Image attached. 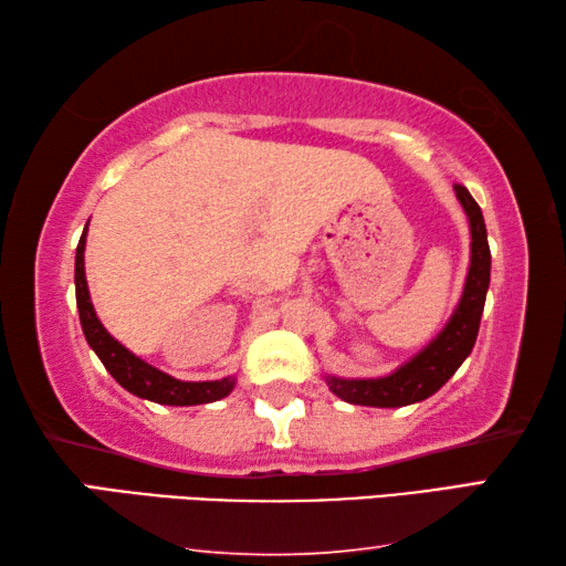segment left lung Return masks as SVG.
Masks as SVG:
<instances>
[{
	"mask_svg": "<svg viewBox=\"0 0 566 566\" xmlns=\"http://www.w3.org/2000/svg\"><path fill=\"white\" fill-rule=\"evenodd\" d=\"M454 195L462 205L469 234H472V254H469V270L464 280V290L454 306L452 317L442 327V332L419 349L415 357L401 364L395 371L375 379H347L324 375L327 387L339 399L349 405L361 407H407L417 405L432 397L434 391L442 389L454 371L462 367V361L472 354V347L479 334V322H482L486 290H490V270L492 254L490 242H486V227L482 209L469 195L467 187L454 185Z\"/></svg>",
	"mask_w": 566,
	"mask_h": 566,
	"instance_id": "left-lung-1",
	"label": "left lung"
}]
</instances>
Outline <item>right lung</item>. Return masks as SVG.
I'll return each mask as SVG.
<instances>
[{
	"instance_id": "obj_1",
	"label": "right lung",
	"mask_w": 566,
	"mask_h": 566,
	"mask_svg": "<svg viewBox=\"0 0 566 566\" xmlns=\"http://www.w3.org/2000/svg\"><path fill=\"white\" fill-rule=\"evenodd\" d=\"M84 244H87V227L76 244L74 256V286H76V310H80L82 332L87 337V344L97 354L104 369L119 381V385L132 391L134 397L157 401V405L169 407H191V405H209V401H219L229 397L234 389L237 379L224 377L214 381H181L169 377L167 371L151 367L149 361L139 359L137 354L129 352L122 342H117L112 334L104 329L97 312H94L87 274H84Z\"/></svg>"
}]
</instances>
